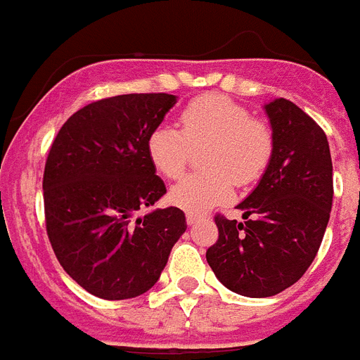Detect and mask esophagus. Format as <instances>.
Listing matches in <instances>:
<instances>
[{
    "label": "esophagus",
    "mask_w": 360,
    "mask_h": 360,
    "mask_svg": "<svg viewBox=\"0 0 360 360\" xmlns=\"http://www.w3.org/2000/svg\"><path fill=\"white\" fill-rule=\"evenodd\" d=\"M202 217H204V215H198V213L187 212L186 213V221H187V224H195V222H197V221H200Z\"/></svg>",
    "instance_id": "obj_1"
}]
</instances>
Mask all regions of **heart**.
<instances>
[{
    "label": "heart",
    "instance_id": "b5f03b06",
    "mask_svg": "<svg viewBox=\"0 0 360 360\" xmlns=\"http://www.w3.org/2000/svg\"><path fill=\"white\" fill-rule=\"evenodd\" d=\"M206 145L210 148L202 158L206 173L184 178L169 193V200L186 212H206L230 200L236 184L248 187L257 182L274 154V134L230 97L207 94L182 110L180 130L160 124L148 134L147 153L154 167L174 180L187 169L191 148Z\"/></svg>",
    "mask_w": 360,
    "mask_h": 360
}]
</instances>
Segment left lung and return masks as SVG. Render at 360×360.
Masks as SVG:
<instances>
[{
	"instance_id": "1",
	"label": "left lung",
	"mask_w": 360,
	"mask_h": 360,
	"mask_svg": "<svg viewBox=\"0 0 360 360\" xmlns=\"http://www.w3.org/2000/svg\"><path fill=\"white\" fill-rule=\"evenodd\" d=\"M265 110L274 134L270 165L237 206L245 212V222L217 213L219 239L206 252L219 281L248 298L274 296L305 274L333 204V163L326 132L287 99L272 101Z\"/></svg>"
}]
</instances>
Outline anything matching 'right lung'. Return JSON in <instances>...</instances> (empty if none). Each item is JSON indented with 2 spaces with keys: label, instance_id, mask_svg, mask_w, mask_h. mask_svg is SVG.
Here are the masks:
<instances>
[{
  "label": "right lung",
  "instance_id": "add662e5",
  "mask_svg": "<svg viewBox=\"0 0 360 360\" xmlns=\"http://www.w3.org/2000/svg\"><path fill=\"white\" fill-rule=\"evenodd\" d=\"M174 103L169 94L95 101L62 124L49 148L41 182L47 237L62 269L97 298L147 292L187 228L178 207L136 217L165 195L147 139Z\"/></svg>",
  "mask_w": 360,
  "mask_h": 360
}]
</instances>
